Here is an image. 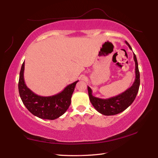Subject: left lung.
I'll return each instance as SVG.
<instances>
[{
	"label": "left lung",
	"mask_w": 158,
	"mask_h": 158,
	"mask_svg": "<svg viewBox=\"0 0 158 158\" xmlns=\"http://www.w3.org/2000/svg\"><path fill=\"white\" fill-rule=\"evenodd\" d=\"M126 44L129 46V49L132 50L130 44L125 41ZM133 59L135 64V79L131 87L129 88L123 93L118 96L111 97L106 99L96 98L92 95L91 89L87 87L88 94L90 102L97 111L101 114L105 115H114L120 114L127 109L134 101L138 94L140 79H139V72L138 69V64L135 53H133Z\"/></svg>",
	"instance_id": "1"
}]
</instances>
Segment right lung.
Instances as JSON below:
<instances>
[{
  "label": "right lung",
  "instance_id": "right-lung-1",
  "mask_svg": "<svg viewBox=\"0 0 158 158\" xmlns=\"http://www.w3.org/2000/svg\"><path fill=\"white\" fill-rule=\"evenodd\" d=\"M25 62L20 71L19 91L24 105L36 117L55 120L63 115L71 105V98L78 80L67 85L60 93L52 96H40L29 89L24 80Z\"/></svg>",
  "mask_w": 158,
  "mask_h": 158
}]
</instances>
